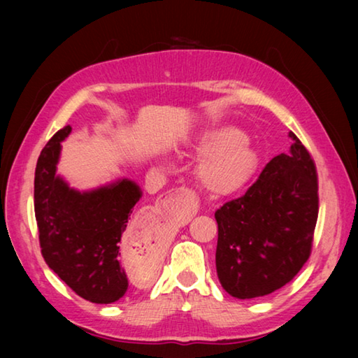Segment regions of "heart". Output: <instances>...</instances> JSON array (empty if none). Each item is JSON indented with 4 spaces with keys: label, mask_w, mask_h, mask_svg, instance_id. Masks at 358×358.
<instances>
[{
    "label": "heart",
    "mask_w": 358,
    "mask_h": 358,
    "mask_svg": "<svg viewBox=\"0 0 358 358\" xmlns=\"http://www.w3.org/2000/svg\"><path fill=\"white\" fill-rule=\"evenodd\" d=\"M196 156H207L197 171L199 183L213 196H229L243 187L257 169V153L243 132L232 126L203 131L189 145Z\"/></svg>",
    "instance_id": "b5f03b06"
}]
</instances>
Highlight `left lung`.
Wrapping results in <instances>:
<instances>
[{"label": "left lung", "instance_id": "1", "mask_svg": "<svg viewBox=\"0 0 358 358\" xmlns=\"http://www.w3.org/2000/svg\"><path fill=\"white\" fill-rule=\"evenodd\" d=\"M243 196L216 210V271L237 299H256L286 286L310 259L319 213L317 172L294 132Z\"/></svg>", "mask_w": 358, "mask_h": 358}]
</instances>
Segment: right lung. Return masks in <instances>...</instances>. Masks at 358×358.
Returning a JSON list of instances; mask_svg holds the SVG:
<instances>
[{
    "instance_id": "add662e5",
    "label": "right lung",
    "mask_w": 358,
    "mask_h": 358,
    "mask_svg": "<svg viewBox=\"0 0 358 358\" xmlns=\"http://www.w3.org/2000/svg\"><path fill=\"white\" fill-rule=\"evenodd\" d=\"M71 126L59 129L42 148L34 173V215L45 264L82 299L113 303L128 290L120 264L121 235L142 197L134 181L78 192L57 175L62 142Z\"/></svg>"
}]
</instances>
